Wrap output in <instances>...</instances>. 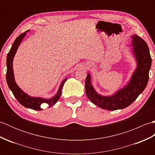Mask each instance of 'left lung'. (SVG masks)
Masks as SVG:
<instances>
[{
    "label": "left lung",
    "mask_w": 155,
    "mask_h": 155,
    "mask_svg": "<svg viewBox=\"0 0 155 155\" xmlns=\"http://www.w3.org/2000/svg\"><path fill=\"white\" fill-rule=\"evenodd\" d=\"M134 54L137 62V68L129 83L124 88L111 97H103L97 93L91 83V76L88 73L85 81L87 96L92 103L103 109L115 110L123 109L132 104L146 88L149 78V71L152 63L149 47L143 38L133 35Z\"/></svg>",
    "instance_id": "left-lung-1"
}]
</instances>
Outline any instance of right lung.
<instances>
[{
	"label": "right lung",
	"mask_w": 155,
	"mask_h": 155,
	"mask_svg": "<svg viewBox=\"0 0 155 155\" xmlns=\"http://www.w3.org/2000/svg\"><path fill=\"white\" fill-rule=\"evenodd\" d=\"M28 31H27L25 32L24 33L21 34L15 39V41L13 42V44L12 45L11 50L8 52L7 57H6V67H7V70H6V79L9 88L11 90L15 97L16 98V100L18 101V103L20 104H21L22 106H24L26 108H31V109L36 110H41L42 109L41 107V105L42 103H47L48 104L49 107H51L58 101L59 98H60L61 95L62 87H63L64 83H65V81H67V78H65V79L62 82L57 94H56L54 97L50 98V99H45V98L38 97H31L30 96H28L27 94L24 93V92L18 87V85L15 83L14 78V73H13L12 68V61L20 43H21V42L22 41L23 38L25 37L26 33H27V32Z\"/></svg>",
	"instance_id": "add662e5"
}]
</instances>
